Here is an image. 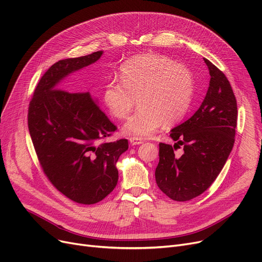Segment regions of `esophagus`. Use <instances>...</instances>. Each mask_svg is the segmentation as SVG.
Wrapping results in <instances>:
<instances>
[{"mask_svg": "<svg viewBox=\"0 0 262 262\" xmlns=\"http://www.w3.org/2000/svg\"><path fill=\"white\" fill-rule=\"evenodd\" d=\"M129 142H130L132 145H138V144H141L143 142V139H141L139 137H130Z\"/></svg>", "mask_w": 262, "mask_h": 262, "instance_id": "obj_1", "label": "esophagus"}]
</instances>
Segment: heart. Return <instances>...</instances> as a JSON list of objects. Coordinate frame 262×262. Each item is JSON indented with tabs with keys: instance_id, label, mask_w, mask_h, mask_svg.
I'll return each mask as SVG.
<instances>
[{
	"instance_id": "b5f03b06",
	"label": "heart",
	"mask_w": 262,
	"mask_h": 262,
	"mask_svg": "<svg viewBox=\"0 0 262 262\" xmlns=\"http://www.w3.org/2000/svg\"><path fill=\"white\" fill-rule=\"evenodd\" d=\"M120 79L108 81L104 104L117 119H126L138 97L139 109L123 132L147 137L166 123L173 124L186 115L194 94V79L184 65L159 54H141L120 67Z\"/></svg>"
}]
</instances>
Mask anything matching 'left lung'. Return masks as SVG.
<instances>
[{"mask_svg":"<svg viewBox=\"0 0 262 262\" xmlns=\"http://www.w3.org/2000/svg\"><path fill=\"white\" fill-rule=\"evenodd\" d=\"M211 76L206 97L187 121L171 129L174 145L159 143L155 170L157 186L176 201H187L206 191L217 178L233 147L237 107L225 74L209 60ZM182 145L184 154H174Z\"/></svg>","mask_w":262,"mask_h":262,"instance_id":"left-lung-1","label":"left lung"}]
</instances>
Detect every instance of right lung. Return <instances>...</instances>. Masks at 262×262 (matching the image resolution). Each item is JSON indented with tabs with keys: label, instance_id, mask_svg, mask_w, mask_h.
<instances>
[{
	"label": "right lung",
	"instance_id": "right-lung-1",
	"mask_svg": "<svg viewBox=\"0 0 262 262\" xmlns=\"http://www.w3.org/2000/svg\"><path fill=\"white\" fill-rule=\"evenodd\" d=\"M103 53L54 63L40 78L28 113L30 135L43 173L63 195L81 204L96 203L115 189L117 162L128 149L127 139L100 142L117 126L92 95L60 89L65 77L95 63Z\"/></svg>",
	"mask_w": 262,
	"mask_h": 262
}]
</instances>
